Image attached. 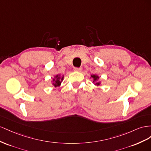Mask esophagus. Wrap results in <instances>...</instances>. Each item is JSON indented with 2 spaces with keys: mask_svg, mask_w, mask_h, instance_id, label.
Instances as JSON below:
<instances>
[{
  "mask_svg": "<svg viewBox=\"0 0 151 151\" xmlns=\"http://www.w3.org/2000/svg\"><path fill=\"white\" fill-rule=\"evenodd\" d=\"M74 71L81 72V71H82V68H74Z\"/></svg>",
  "mask_w": 151,
  "mask_h": 151,
  "instance_id": "obj_1",
  "label": "esophagus"
}]
</instances>
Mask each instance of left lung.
I'll return each mask as SVG.
<instances>
[{"label": "left lung", "instance_id": "8db88e82", "mask_svg": "<svg viewBox=\"0 0 151 151\" xmlns=\"http://www.w3.org/2000/svg\"><path fill=\"white\" fill-rule=\"evenodd\" d=\"M91 76L92 77V78H93V82H94V81H96L98 78H99V77L97 76H96V75H91ZM99 84H100V83L99 82H97L96 83V85H99Z\"/></svg>", "mask_w": 151, "mask_h": 151}]
</instances>
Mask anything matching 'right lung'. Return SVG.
Instances as JSON below:
<instances>
[{
	"instance_id": "add662e5",
	"label": "right lung",
	"mask_w": 151,
	"mask_h": 151,
	"mask_svg": "<svg viewBox=\"0 0 151 151\" xmlns=\"http://www.w3.org/2000/svg\"><path fill=\"white\" fill-rule=\"evenodd\" d=\"M55 78H56V79H53V85L54 87H59V86L61 85V81L63 80V77H62L61 78H60V77L59 76V75H57L55 76Z\"/></svg>"
}]
</instances>
